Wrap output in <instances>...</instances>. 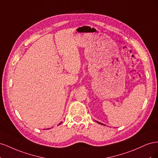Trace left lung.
I'll return each mask as SVG.
<instances>
[{
  "label": "left lung",
  "mask_w": 158,
  "mask_h": 158,
  "mask_svg": "<svg viewBox=\"0 0 158 158\" xmlns=\"http://www.w3.org/2000/svg\"><path fill=\"white\" fill-rule=\"evenodd\" d=\"M96 122H97L98 123H99V124H101V125H105L104 124H103V123H99V122H98V121H96Z\"/></svg>",
  "instance_id": "obj_1"
}]
</instances>
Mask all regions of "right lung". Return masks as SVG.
Instances as JSON below:
<instances>
[{
  "label": "right lung",
  "instance_id": "1",
  "mask_svg": "<svg viewBox=\"0 0 158 158\" xmlns=\"http://www.w3.org/2000/svg\"><path fill=\"white\" fill-rule=\"evenodd\" d=\"M61 123H62V122H61ZM61 123H60L59 124V125H60V124H61ZM47 129H49V128H47Z\"/></svg>",
  "mask_w": 158,
  "mask_h": 158
}]
</instances>
